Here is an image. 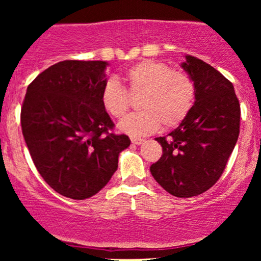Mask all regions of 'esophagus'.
Instances as JSON below:
<instances>
[{
  "label": "esophagus",
  "mask_w": 261,
  "mask_h": 261,
  "mask_svg": "<svg viewBox=\"0 0 261 261\" xmlns=\"http://www.w3.org/2000/svg\"><path fill=\"white\" fill-rule=\"evenodd\" d=\"M143 141H145V140L141 139V137H131V142H133L134 145H141Z\"/></svg>",
  "instance_id": "1"
}]
</instances>
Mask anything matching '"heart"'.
I'll list each match as a JSON object with an SVG mask.
<instances>
[{
	"label": "heart",
	"instance_id": "obj_1",
	"mask_svg": "<svg viewBox=\"0 0 261 261\" xmlns=\"http://www.w3.org/2000/svg\"><path fill=\"white\" fill-rule=\"evenodd\" d=\"M130 94H140L141 112L119 122V128L130 135H147L162 126H178L191 112L196 89L194 81L181 70L155 60H143L124 74ZM100 103L110 116L120 119L130 108V95L118 80L109 79L100 92Z\"/></svg>",
	"mask_w": 261,
	"mask_h": 261
}]
</instances>
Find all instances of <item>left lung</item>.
<instances>
[{"label": "left lung", "instance_id": "obj_1", "mask_svg": "<svg viewBox=\"0 0 261 261\" xmlns=\"http://www.w3.org/2000/svg\"><path fill=\"white\" fill-rule=\"evenodd\" d=\"M181 67L194 81L195 103L175 130L157 137L163 154L151 174L173 196L208 190L222 175L239 136L241 106L234 87L216 68L194 56Z\"/></svg>", "mask_w": 261, "mask_h": 261}]
</instances>
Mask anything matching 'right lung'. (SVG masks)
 Masks as SVG:
<instances>
[{
	"instance_id": "1",
	"label": "right lung",
	"mask_w": 261,
	"mask_h": 261,
	"mask_svg": "<svg viewBox=\"0 0 261 261\" xmlns=\"http://www.w3.org/2000/svg\"><path fill=\"white\" fill-rule=\"evenodd\" d=\"M106 61L66 60L28 86L20 112L27 147L39 174L56 193L73 200L101 190L118 169L126 135L100 103Z\"/></svg>"
}]
</instances>
